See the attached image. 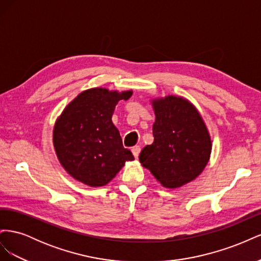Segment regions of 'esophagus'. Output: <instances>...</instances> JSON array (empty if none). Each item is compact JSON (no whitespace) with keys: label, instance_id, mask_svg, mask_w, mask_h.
I'll use <instances>...</instances> for the list:
<instances>
[{"label":"esophagus","instance_id":"esophagus-1","mask_svg":"<svg viewBox=\"0 0 261 261\" xmlns=\"http://www.w3.org/2000/svg\"><path fill=\"white\" fill-rule=\"evenodd\" d=\"M132 152L134 154V156L136 158V159H138V155L140 153V147L139 146H135L133 149H132Z\"/></svg>","mask_w":261,"mask_h":261}]
</instances>
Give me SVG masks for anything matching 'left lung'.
<instances>
[{
  "label": "left lung",
  "mask_w": 261,
  "mask_h": 261,
  "mask_svg": "<svg viewBox=\"0 0 261 261\" xmlns=\"http://www.w3.org/2000/svg\"><path fill=\"white\" fill-rule=\"evenodd\" d=\"M155 120L153 143L139 161L165 188H179L198 177L210 160L212 141L197 108L188 99L169 94L150 100Z\"/></svg>",
  "instance_id": "obj_1"
}]
</instances>
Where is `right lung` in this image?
I'll use <instances>...</instances> for the list:
<instances>
[{"mask_svg": "<svg viewBox=\"0 0 261 261\" xmlns=\"http://www.w3.org/2000/svg\"><path fill=\"white\" fill-rule=\"evenodd\" d=\"M133 90L96 87L84 90L63 110L53 127V147L68 174L90 187L111 181L134 155L123 147L112 122L115 106Z\"/></svg>", "mask_w": 261, "mask_h": 261, "instance_id": "obj_1", "label": "right lung"}]
</instances>
